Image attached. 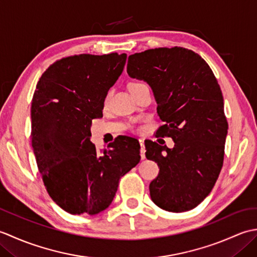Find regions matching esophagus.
Listing matches in <instances>:
<instances>
[{
  "label": "esophagus",
  "mask_w": 257,
  "mask_h": 257,
  "mask_svg": "<svg viewBox=\"0 0 257 257\" xmlns=\"http://www.w3.org/2000/svg\"><path fill=\"white\" fill-rule=\"evenodd\" d=\"M140 144V156L143 159H146V147H145V141L143 139L139 140Z\"/></svg>",
  "instance_id": "obj_1"
}]
</instances>
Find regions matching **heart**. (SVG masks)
<instances>
[{
    "label": "heart",
    "instance_id": "heart-1",
    "mask_svg": "<svg viewBox=\"0 0 257 257\" xmlns=\"http://www.w3.org/2000/svg\"><path fill=\"white\" fill-rule=\"evenodd\" d=\"M143 83H138V81H135V83H132L129 85V88H134V87H136V86H139V85H141Z\"/></svg>",
    "mask_w": 257,
    "mask_h": 257
}]
</instances>
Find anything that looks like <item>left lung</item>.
I'll return each mask as SVG.
<instances>
[{
    "label": "left lung",
    "mask_w": 257,
    "mask_h": 257,
    "mask_svg": "<svg viewBox=\"0 0 257 257\" xmlns=\"http://www.w3.org/2000/svg\"><path fill=\"white\" fill-rule=\"evenodd\" d=\"M127 73L154 91L163 121L157 137L174 141L172 149L145 143L147 159L160 169L151 200L169 212L192 210L210 194L224 159L228 124L220 85L199 54L178 46L130 55Z\"/></svg>",
    "instance_id": "8db88e82"
}]
</instances>
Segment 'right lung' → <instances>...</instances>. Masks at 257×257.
Returning <instances> with one entry per match:
<instances>
[{
	"mask_svg": "<svg viewBox=\"0 0 257 257\" xmlns=\"http://www.w3.org/2000/svg\"><path fill=\"white\" fill-rule=\"evenodd\" d=\"M127 55L80 54L48 67L32 99V147L53 201L74 215H95L116 195L119 180L138 165L140 145L122 136L98 152L90 141L92 119L121 75Z\"/></svg>",
	"mask_w": 257,
	"mask_h": 257,
	"instance_id": "add662e5",
	"label": "right lung"
}]
</instances>
